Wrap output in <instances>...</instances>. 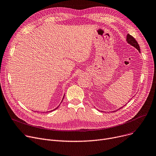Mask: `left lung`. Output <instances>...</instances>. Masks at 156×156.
Wrapping results in <instances>:
<instances>
[{"label":"left lung","mask_w":156,"mask_h":156,"mask_svg":"<svg viewBox=\"0 0 156 156\" xmlns=\"http://www.w3.org/2000/svg\"><path fill=\"white\" fill-rule=\"evenodd\" d=\"M126 41H127V42L129 44H130L131 46H133L134 48H136L139 51V53H140V50L139 45L138 43L137 42V41L134 39L133 37H132L131 35H130L129 34H128L127 36V39H126ZM122 108H123V107H122ZM120 108H120L119 109H120ZM119 109H118V110H119ZM117 110H115V111H117Z\"/></svg>","instance_id":"left-lung-1"}]
</instances>
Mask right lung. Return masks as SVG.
<instances>
[{
    "label": "right lung",
    "mask_w": 156,
    "mask_h": 156,
    "mask_svg": "<svg viewBox=\"0 0 156 156\" xmlns=\"http://www.w3.org/2000/svg\"><path fill=\"white\" fill-rule=\"evenodd\" d=\"M64 97H65V95H64V96H63V99H62V101H63V98H64ZM62 101H61V102H62ZM58 107H59V106H58V107H56V108H55L54 110H51L50 112H52V111H53V110H56V109H57Z\"/></svg>",
    "instance_id": "add662e5"
}]
</instances>
